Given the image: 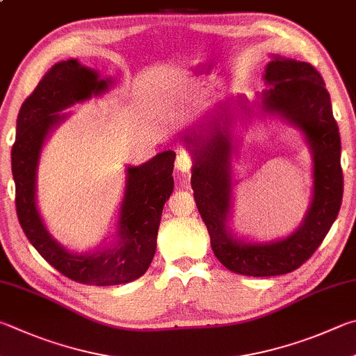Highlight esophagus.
<instances>
[{
  "label": "esophagus",
  "mask_w": 356,
  "mask_h": 356,
  "mask_svg": "<svg viewBox=\"0 0 356 356\" xmlns=\"http://www.w3.org/2000/svg\"><path fill=\"white\" fill-rule=\"evenodd\" d=\"M191 166H193V159L190 157V154H186L185 151H180L177 154V159H176L177 171H180V172H190Z\"/></svg>",
  "instance_id": "esophagus-1"
}]
</instances>
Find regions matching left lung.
Wrapping results in <instances>:
<instances>
[{
    "instance_id": "1",
    "label": "left lung",
    "mask_w": 356,
    "mask_h": 356,
    "mask_svg": "<svg viewBox=\"0 0 356 356\" xmlns=\"http://www.w3.org/2000/svg\"><path fill=\"white\" fill-rule=\"evenodd\" d=\"M268 88L257 95V107L294 126L303 134L313 157V197L305 218L293 234L275 241H249L232 234L234 176L230 111L215 112L182 135L193 156L191 188L200 218L210 235L213 254L232 273L273 277L302 266L330 230L338 216L344 180L341 138L332 101L319 71L307 62L273 56L263 74ZM240 99L244 113L252 106ZM254 104V106H255Z\"/></svg>"
}]
</instances>
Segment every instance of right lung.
I'll list each match as a JSON object with an SVG mask.
<instances>
[{
	"label": "right lung",
	"mask_w": 356,
	"mask_h": 356,
	"mask_svg": "<svg viewBox=\"0 0 356 356\" xmlns=\"http://www.w3.org/2000/svg\"><path fill=\"white\" fill-rule=\"evenodd\" d=\"M111 86L112 79H101L98 71L77 59L57 62L22 104L12 146L17 216L24 235L60 274L95 286L121 285L146 273L156 254L161 211L174 188L176 152L163 151L143 165L126 168L124 196L111 243L77 254L49 234L37 207V168L44 140L68 116L62 111L101 96Z\"/></svg>",
	"instance_id": "add662e5"
}]
</instances>
